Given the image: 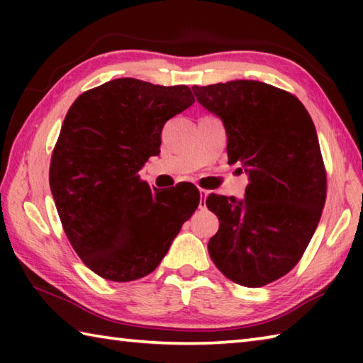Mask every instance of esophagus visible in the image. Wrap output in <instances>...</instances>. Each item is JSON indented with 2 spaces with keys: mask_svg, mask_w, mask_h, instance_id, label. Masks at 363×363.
<instances>
[{
  "mask_svg": "<svg viewBox=\"0 0 363 363\" xmlns=\"http://www.w3.org/2000/svg\"><path fill=\"white\" fill-rule=\"evenodd\" d=\"M208 194H210V192H208V190H205V189H200V208H201V210H203V208L206 206V196H208Z\"/></svg>",
  "mask_w": 363,
  "mask_h": 363,
  "instance_id": "esophagus-1",
  "label": "esophagus"
}]
</instances>
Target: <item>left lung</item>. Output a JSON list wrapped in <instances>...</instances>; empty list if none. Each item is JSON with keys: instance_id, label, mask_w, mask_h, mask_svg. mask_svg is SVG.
<instances>
[{"instance_id": "obj_1", "label": "left lung", "mask_w": 363, "mask_h": 363, "mask_svg": "<svg viewBox=\"0 0 363 363\" xmlns=\"http://www.w3.org/2000/svg\"><path fill=\"white\" fill-rule=\"evenodd\" d=\"M223 120L229 163L248 173L245 199L208 195L219 219L208 253L227 279L257 288L296 266L327 199V169L309 112L296 96L253 79L194 86Z\"/></svg>"}]
</instances>
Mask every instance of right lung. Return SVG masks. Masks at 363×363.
Segmentation results:
<instances>
[{"label": "right lung", "instance_id": "obj_1", "mask_svg": "<svg viewBox=\"0 0 363 363\" xmlns=\"http://www.w3.org/2000/svg\"><path fill=\"white\" fill-rule=\"evenodd\" d=\"M195 102L186 84L116 78L72 104L54 145L49 186L73 250L99 277L133 281L157 269L200 203L194 184L150 189L139 169L169 118Z\"/></svg>", "mask_w": 363, "mask_h": 363}]
</instances>
